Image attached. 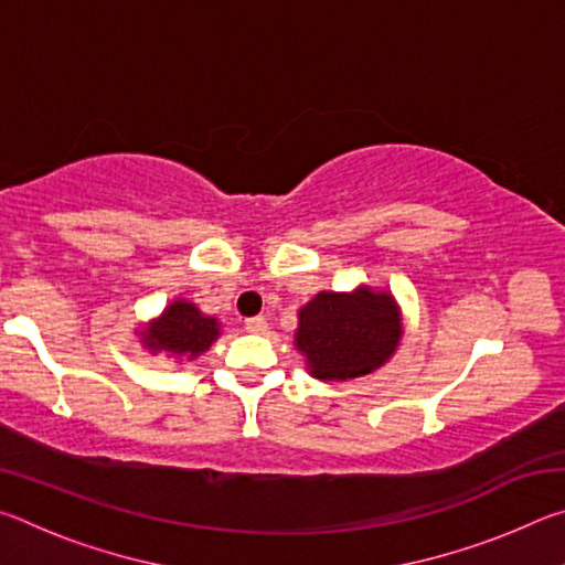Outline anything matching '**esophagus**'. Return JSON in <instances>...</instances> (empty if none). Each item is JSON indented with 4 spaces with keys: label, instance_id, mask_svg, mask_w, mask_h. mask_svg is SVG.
<instances>
[{
    "label": "esophagus",
    "instance_id": "esophagus-1",
    "mask_svg": "<svg viewBox=\"0 0 565 565\" xmlns=\"http://www.w3.org/2000/svg\"><path fill=\"white\" fill-rule=\"evenodd\" d=\"M244 329L248 333H264L266 329H269V323H266L264 317H252V319L244 321Z\"/></svg>",
    "mask_w": 565,
    "mask_h": 565
}]
</instances>
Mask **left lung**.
I'll return each mask as SVG.
<instances>
[{"mask_svg": "<svg viewBox=\"0 0 565 565\" xmlns=\"http://www.w3.org/2000/svg\"><path fill=\"white\" fill-rule=\"evenodd\" d=\"M398 339L401 317L386 291H321L299 311L296 347L306 353L311 374L323 381L371 374L396 351Z\"/></svg>", "mask_w": 565, "mask_h": 565, "instance_id": "left-lung-1", "label": "left lung"}]
</instances>
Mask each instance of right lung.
<instances>
[{
	"label": "right lung",
	"instance_id": "obj_1",
	"mask_svg": "<svg viewBox=\"0 0 565 565\" xmlns=\"http://www.w3.org/2000/svg\"><path fill=\"white\" fill-rule=\"evenodd\" d=\"M216 337V319L202 317L194 303L174 301L145 333V343L151 351H171L177 356L196 359L199 353L212 347Z\"/></svg>",
	"mask_w": 565,
	"mask_h": 565
}]
</instances>
